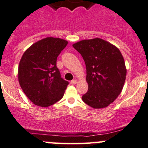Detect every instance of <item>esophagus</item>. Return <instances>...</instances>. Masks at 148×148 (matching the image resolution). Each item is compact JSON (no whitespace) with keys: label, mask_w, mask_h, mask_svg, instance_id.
Returning <instances> with one entry per match:
<instances>
[{"label":"esophagus","mask_w":148,"mask_h":148,"mask_svg":"<svg viewBox=\"0 0 148 148\" xmlns=\"http://www.w3.org/2000/svg\"><path fill=\"white\" fill-rule=\"evenodd\" d=\"M71 84H77V80L74 79V80L71 81Z\"/></svg>","instance_id":"1"}]
</instances>
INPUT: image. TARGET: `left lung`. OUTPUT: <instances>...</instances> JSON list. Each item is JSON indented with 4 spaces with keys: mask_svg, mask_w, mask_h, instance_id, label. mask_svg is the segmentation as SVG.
Returning <instances> with one entry per match:
<instances>
[{
    "mask_svg": "<svg viewBox=\"0 0 148 148\" xmlns=\"http://www.w3.org/2000/svg\"><path fill=\"white\" fill-rule=\"evenodd\" d=\"M72 46L86 64L88 89L82 100L96 109L106 108L123 88L127 70L122 54L119 48L101 38L84 40Z\"/></svg>",
    "mask_w": 148,
    "mask_h": 148,
    "instance_id": "left-lung-1",
    "label": "left lung"
}]
</instances>
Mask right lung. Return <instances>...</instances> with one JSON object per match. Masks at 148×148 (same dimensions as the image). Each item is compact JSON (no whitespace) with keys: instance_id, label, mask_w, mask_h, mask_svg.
<instances>
[{"instance_id":"obj_1","label":"right lung","mask_w":148,"mask_h":148,"mask_svg":"<svg viewBox=\"0 0 148 148\" xmlns=\"http://www.w3.org/2000/svg\"><path fill=\"white\" fill-rule=\"evenodd\" d=\"M67 44L63 39L48 37L32 45L22 56L18 66L19 84L37 106H49L63 97L69 82L61 77L57 59Z\"/></svg>"}]
</instances>
